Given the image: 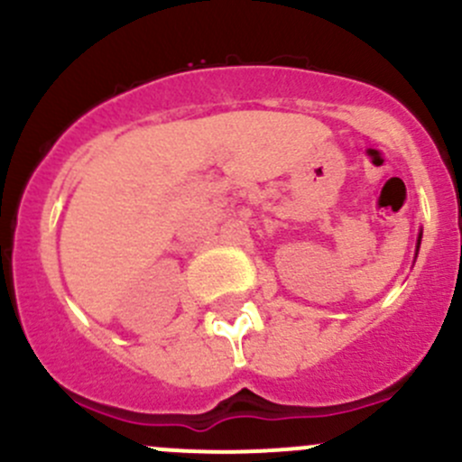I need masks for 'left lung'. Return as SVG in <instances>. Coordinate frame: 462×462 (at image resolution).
I'll return each instance as SVG.
<instances>
[{
    "instance_id": "obj_1",
    "label": "left lung",
    "mask_w": 462,
    "mask_h": 462,
    "mask_svg": "<svg viewBox=\"0 0 462 462\" xmlns=\"http://www.w3.org/2000/svg\"><path fill=\"white\" fill-rule=\"evenodd\" d=\"M418 245H420V239H418Z\"/></svg>"
}]
</instances>
